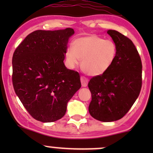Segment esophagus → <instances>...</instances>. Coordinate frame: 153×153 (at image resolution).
I'll return each mask as SVG.
<instances>
[{
	"label": "esophagus",
	"mask_w": 153,
	"mask_h": 153,
	"mask_svg": "<svg viewBox=\"0 0 153 153\" xmlns=\"http://www.w3.org/2000/svg\"><path fill=\"white\" fill-rule=\"evenodd\" d=\"M81 85H82L83 87H86L88 85V79L86 77L81 76Z\"/></svg>",
	"instance_id": "obj_1"
}]
</instances>
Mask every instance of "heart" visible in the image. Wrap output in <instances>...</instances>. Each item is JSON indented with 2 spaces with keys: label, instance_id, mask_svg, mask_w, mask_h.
Returning a JSON list of instances; mask_svg holds the SVG:
<instances>
[{
  "label": "heart",
  "instance_id": "obj_1",
  "mask_svg": "<svg viewBox=\"0 0 153 153\" xmlns=\"http://www.w3.org/2000/svg\"><path fill=\"white\" fill-rule=\"evenodd\" d=\"M117 53L116 45L110 39H104L97 35L79 37L68 47L65 56L71 68L78 65L90 76L102 74L111 65Z\"/></svg>",
  "mask_w": 153,
  "mask_h": 153
}]
</instances>
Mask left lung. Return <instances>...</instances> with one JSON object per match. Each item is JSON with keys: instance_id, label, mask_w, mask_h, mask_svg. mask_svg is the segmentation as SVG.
Returning <instances> with one entry per match:
<instances>
[{"instance_id": "1", "label": "left lung", "mask_w": 153, "mask_h": 153, "mask_svg": "<svg viewBox=\"0 0 153 153\" xmlns=\"http://www.w3.org/2000/svg\"><path fill=\"white\" fill-rule=\"evenodd\" d=\"M107 33L117 48L107 71L88 83L92 100L89 113L96 120L112 122L125 116L139 97L142 86V62L132 41L114 30Z\"/></svg>"}]
</instances>
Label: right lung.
Here are the masks:
<instances>
[{
  "instance_id": "1",
  "label": "right lung",
  "mask_w": 153,
  "mask_h": 153,
  "mask_svg": "<svg viewBox=\"0 0 153 153\" xmlns=\"http://www.w3.org/2000/svg\"><path fill=\"white\" fill-rule=\"evenodd\" d=\"M74 29L33 31L12 56V84L29 114L51 123L64 116L67 104L81 86L79 72L65 66Z\"/></svg>"
}]
</instances>
